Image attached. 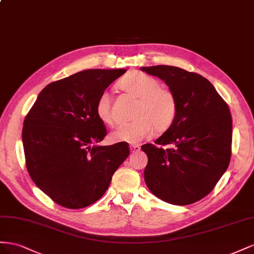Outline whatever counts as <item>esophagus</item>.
Wrapping results in <instances>:
<instances>
[{"mask_svg":"<svg viewBox=\"0 0 254 254\" xmlns=\"http://www.w3.org/2000/svg\"><path fill=\"white\" fill-rule=\"evenodd\" d=\"M129 150H131L132 153H136V152L140 151V147L137 146V144H131V146H129Z\"/></svg>","mask_w":254,"mask_h":254,"instance_id":"esophagus-1","label":"esophagus"}]
</instances>
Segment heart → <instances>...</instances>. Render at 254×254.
I'll list each match as a JSON object with an SVG mask.
<instances>
[{
	"mask_svg": "<svg viewBox=\"0 0 254 254\" xmlns=\"http://www.w3.org/2000/svg\"><path fill=\"white\" fill-rule=\"evenodd\" d=\"M119 88L139 101L135 122L119 126L111 134L115 142L138 143L147 138L155 128L165 132L170 128L177 118L178 102L173 93L162 88L156 78L141 72H131L118 84ZM96 112L99 119L108 126L115 123L111 98L106 91L101 93L97 101Z\"/></svg>",
	"mask_w": 254,
	"mask_h": 254,
	"instance_id": "obj_1",
	"label": "heart"
}]
</instances>
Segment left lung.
Masks as SVG:
<instances>
[{"label":"left lung","mask_w":254,"mask_h":254,"mask_svg":"<svg viewBox=\"0 0 254 254\" xmlns=\"http://www.w3.org/2000/svg\"><path fill=\"white\" fill-rule=\"evenodd\" d=\"M169 87L178 102L170 128L152 143L141 146L148 156L143 177L150 191L175 205L191 204L213 190L228 169L232 117L211 82L173 66L141 67Z\"/></svg>","instance_id":"obj_1"}]
</instances>
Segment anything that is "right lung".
Masks as SVG:
<instances>
[{
	"mask_svg": "<svg viewBox=\"0 0 254 254\" xmlns=\"http://www.w3.org/2000/svg\"><path fill=\"white\" fill-rule=\"evenodd\" d=\"M126 69H88L49 84L23 122L27 171L57 204L83 208L98 201L128 156L126 142L99 146L106 136L96 112L101 93Z\"/></svg>",
	"mask_w": 254,
	"mask_h": 254,
	"instance_id": "add662e5",
	"label": "right lung"
}]
</instances>
